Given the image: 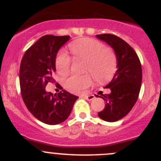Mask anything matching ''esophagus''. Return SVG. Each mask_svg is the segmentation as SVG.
<instances>
[{
    "label": "esophagus",
    "instance_id": "obj_1",
    "mask_svg": "<svg viewBox=\"0 0 161 161\" xmlns=\"http://www.w3.org/2000/svg\"><path fill=\"white\" fill-rule=\"evenodd\" d=\"M84 99H86V100H93L94 98H95V97H94V95H86V96H83Z\"/></svg>",
    "mask_w": 161,
    "mask_h": 161
}]
</instances>
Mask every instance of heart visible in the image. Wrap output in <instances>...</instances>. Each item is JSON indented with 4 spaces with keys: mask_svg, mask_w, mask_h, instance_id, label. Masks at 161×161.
Returning <instances> with one entry per match:
<instances>
[{
    "mask_svg": "<svg viewBox=\"0 0 161 161\" xmlns=\"http://www.w3.org/2000/svg\"><path fill=\"white\" fill-rule=\"evenodd\" d=\"M76 60L86 61L85 72H90L98 82L111 79L118 67L115 53L106 48L102 42L92 38H81L69 45ZM71 58L64 51H60L55 59V68L60 75H68L71 69ZM93 79L90 74L71 75L64 81V87L72 93H82L91 86Z\"/></svg>",
    "mask_w": 161,
    "mask_h": 161,
    "instance_id": "1",
    "label": "heart"
}]
</instances>
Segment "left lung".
<instances>
[{
	"mask_svg": "<svg viewBox=\"0 0 161 161\" xmlns=\"http://www.w3.org/2000/svg\"><path fill=\"white\" fill-rule=\"evenodd\" d=\"M97 37L114 50L118 60V70L106 86L111 92L100 97L106 105L98 113L101 119L114 122L126 116L136 104L142 83V66L136 52L122 39L107 33L97 35Z\"/></svg>",
	"mask_w": 161,
	"mask_h": 161,
	"instance_id": "1",
	"label": "left lung"
}]
</instances>
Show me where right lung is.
Listing matches in <instances>:
<instances>
[{
    "label": "right lung",
    "instance_id": "obj_1",
    "mask_svg": "<svg viewBox=\"0 0 161 161\" xmlns=\"http://www.w3.org/2000/svg\"><path fill=\"white\" fill-rule=\"evenodd\" d=\"M70 39L69 36L46 35L39 39L24 53L19 69L22 100L30 113L42 122L58 125L69 118L79 97L63 90L58 93L46 92L48 82H54L53 74L58 50Z\"/></svg>",
    "mask_w": 161,
    "mask_h": 161
}]
</instances>
